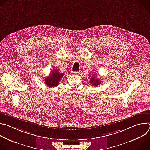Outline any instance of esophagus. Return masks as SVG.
I'll return each mask as SVG.
<instances>
[{"mask_svg":"<svg viewBox=\"0 0 150 150\" xmlns=\"http://www.w3.org/2000/svg\"><path fill=\"white\" fill-rule=\"evenodd\" d=\"M73 74H74V75H78L79 74V71H75V72H73Z\"/></svg>","mask_w":150,"mask_h":150,"instance_id":"esophagus-1","label":"esophagus"}]
</instances>
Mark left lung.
<instances>
[{"mask_svg":"<svg viewBox=\"0 0 150 150\" xmlns=\"http://www.w3.org/2000/svg\"><path fill=\"white\" fill-rule=\"evenodd\" d=\"M90 83L91 85H93V86H98V85H100V83H101V81L99 79V78H96L95 77V74L94 73V74L93 75V76L90 79Z\"/></svg>","mask_w":150,"mask_h":150,"instance_id":"8db88e82","label":"left lung"}]
</instances>
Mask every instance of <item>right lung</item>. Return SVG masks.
<instances>
[{
  "label": "right lung",
  "mask_w": 150,
  "mask_h": 150,
  "mask_svg": "<svg viewBox=\"0 0 150 150\" xmlns=\"http://www.w3.org/2000/svg\"><path fill=\"white\" fill-rule=\"evenodd\" d=\"M63 75V74L59 72L57 69H55L52 71L51 74L45 79V83L49 87H56Z\"/></svg>",
  "instance_id": "1"
}]
</instances>
